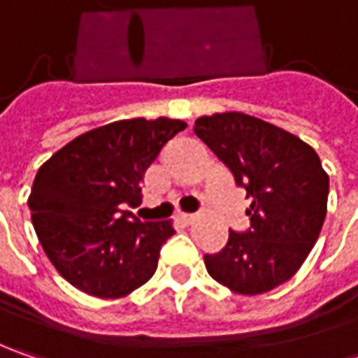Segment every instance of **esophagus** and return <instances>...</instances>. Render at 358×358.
Instances as JSON below:
<instances>
[{
  "mask_svg": "<svg viewBox=\"0 0 358 358\" xmlns=\"http://www.w3.org/2000/svg\"><path fill=\"white\" fill-rule=\"evenodd\" d=\"M195 219H197L195 215H187V213H181L179 217H177V221H179V223H183V225H191V223H195Z\"/></svg>",
  "mask_w": 358,
  "mask_h": 358,
  "instance_id": "34e87169",
  "label": "esophagus"
}]
</instances>
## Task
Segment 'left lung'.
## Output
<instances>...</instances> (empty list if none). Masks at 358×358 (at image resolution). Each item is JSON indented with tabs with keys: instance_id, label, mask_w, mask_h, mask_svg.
I'll use <instances>...</instances> for the list:
<instances>
[{
	"instance_id": "obj_1",
	"label": "left lung",
	"mask_w": 358,
	"mask_h": 358,
	"mask_svg": "<svg viewBox=\"0 0 358 358\" xmlns=\"http://www.w3.org/2000/svg\"><path fill=\"white\" fill-rule=\"evenodd\" d=\"M193 131L251 197V229L229 231L227 245L205 255L207 273L237 295L268 293L295 275L319 239L329 175L310 145L247 113L203 115Z\"/></svg>"
}]
</instances>
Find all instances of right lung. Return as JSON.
Returning a JSON list of instances; mask_svg holds the SVG:
<instances>
[{
  "instance_id": "right-lung-1",
  "label": "right lung",
  "mask_w": 358,
  "mask_h": 358,
  "mask_svg": "<svg viewBox=\"0 0 358 358\" xmlns=\"http://www.w3.org/2000/svg\"><path fill=\"white\" fill-rule=\"evenodd\" d=\"M187 127L169 117L123 119L91 129L39 167L27 205L49 257L67 282L97 299H121L149 281L171 221L141 223L123 203L141 199L145 171Z\"/></svg>"
}]
</instances>
